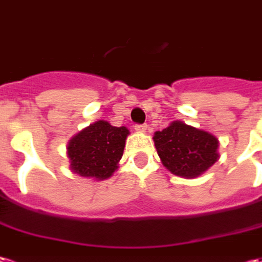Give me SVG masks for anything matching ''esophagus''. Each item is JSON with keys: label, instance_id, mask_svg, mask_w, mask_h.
Masks as SVG:
<instances>
[{"label": "esophagus", "instance_id": "esophagus-1", "mask_svg": "<svg viewBox=\"0 0 262 262\" xmlns=\"http://www.w3.org/2000/svg\"><path fill=\"white\" fill-rule=\"evenodd\" d=\"M135 130L143 133V132L147 130V124H135Z\"/></svg>", "mask_w": 262, "mask_h": 262}]
</instances>
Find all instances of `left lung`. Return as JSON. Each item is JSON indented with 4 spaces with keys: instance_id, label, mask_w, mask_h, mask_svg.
<instances>
[{
    "instance_id": "left-lung-1",
    "label": "left lung",
    "mask_w": 262,
    "mask_h": 262,
    "mask_svg": "<svg viewBox=\"0 0 262 262\" xmlns=\"http://www.w3.org/2000/svg\"><path fill=\"white\" fill-rule=\"evenodd\" d=\"M163 166L173 175L195 178L218 159V139L182 122H173L154 136Z\"/></svg>"
}]
</instances>
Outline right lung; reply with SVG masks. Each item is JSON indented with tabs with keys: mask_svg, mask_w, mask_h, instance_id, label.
<instances>
[{
	"mask_svg": "<svg viewBox=\"0 0 262 262\" xmlns=\"http://www.w3.org/2000/svg\"><path fill=\"white\" fill-rule=\"evenodd\" d=\"M129 130L104 120L90 124L71 139L67 146L71 169L81 176L106 179L122 159Z\"/></svg>",
	"mask_w": 262,
	"mask_h": 262,
	"instance_id": "add662e5",
	"label": "right lung"
}]
</instances>
